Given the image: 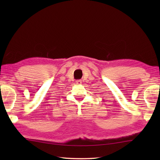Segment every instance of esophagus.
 Here are the masks:
<instances>
[{
	"label": "esophagus",
	"instance_id": "esophagus-1",
	"mask_svg": "<svg viewBox=\"0 0 160 160\" xmlns=\"http://www.w3.org/2000/svg\"><path fill=\"white\" fill-rule=\"evenodd\" d=\"M76 83L77 84H81V83H82V81H81L80 80H78L76 81Z\"/></svg>",
	"mask_w": 160,
	"mask_h": 160
}]
</instances>
